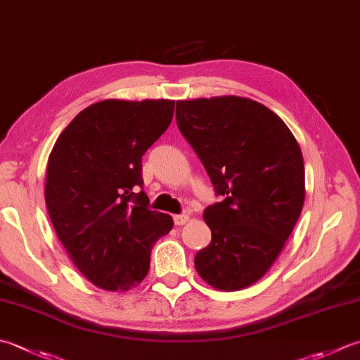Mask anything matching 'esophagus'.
I'll return each instance as SVG.
<instances>
[{"mask_svg": "<svg viewBox=\"0 0 360 360\" xmlns=\"http://www.w3.org/2000/svg\"><path fill=\"white\" fill-rule=\"evenodd\" d=\"M173 220H174V224H176V226H182V224H186V223L188 221V215H186V214L174 215V217H173Z\"/></svg>", "mask_w": 360, "mask_h": 360, "instance_id": "34e87169", "label": "esophagus"}]
</instances>
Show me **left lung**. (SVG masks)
Instances as JSON below:
<instances>
[{
	"label": "left lung",
	"mask_w": 360,
	"mask_h": 360,
	"mask_svg": "<svg viewBox=\"0 0 360 360\" xmlns=\"http://www.w3.org/2000/svg\"><path fill=\"white\" fill-rule=\"evenodd\" d=\"M176 123L223 196L204 210L212 240L195 269L218 290H240L270 270L298 221L301 148L273 110L242 96L176 101Z\"/></svg>",
	"instance_id": "left-lung-1"
}]
</instances>
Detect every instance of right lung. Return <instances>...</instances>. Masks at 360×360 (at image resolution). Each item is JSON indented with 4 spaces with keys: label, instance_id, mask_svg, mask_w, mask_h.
I'll list each match as a JSON object with an SVG mask.
<instances>
[{
    "label": "right lung",
    "instance_id": "right-lung-1",
    "mask_svg": "<svg viewBox=\"0 0 360 360\" xmlns=\"http://www.w3.org/2000/svg\"><path fill=\"white\" fill-rule=\"evenodd\" d=\"M172 100H104L79 112L48 158L45 201L68 257L91 284L124 292L150 270L173 218L148 209L142 156L172 123Z\"/></svg>",
    "mask_w": 360,
    "mask_h": 360
}]
</instances>
